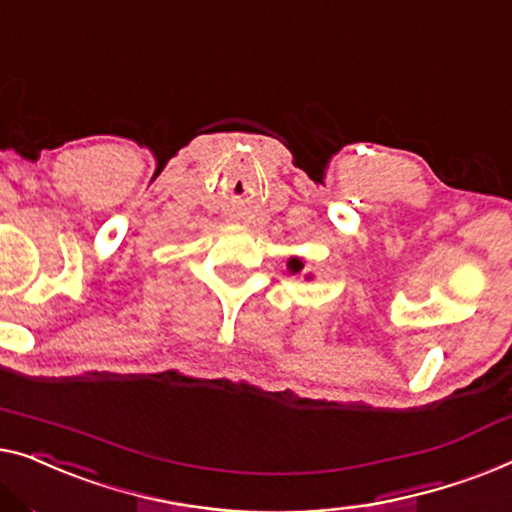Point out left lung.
Instances as JSON below:
<instances>
[{
	"mask_svg": "<svg viewBox=\"0 0 512 512\" xmlns=\"http://www.w3.org/2000/svg\"><path fill=\"white\" fill-rule=\"evenodd\" d=\"M287 269H290L292 273H299L301 269H304V262H301L299 257H292L290 262H287Z\"/></svg>",
	"mask_w": 512,
	"mask_h": 512,
	"instance_id": "left-lung-1",
	"label": "left lung"
}]
</instances>
